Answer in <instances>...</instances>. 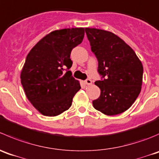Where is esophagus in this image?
Returning <instances> with one entry per match:
<instances>
[{
  "mask_svg": "<svg viewBox=\"0 0 159 159\" xmlns=\"http://www.w3.org/2000/svg\"><path fill=\"white\" fill-rule=\"evenodd\" d=\"M85 83H86V85H88V86H90V85H92V80L90 79H87L85 80Z\"/></svg>",
  "mask_w": 159,
  "mask_h": 159,
  "instance_id": "34e87169",
  "label": "esophagus"
}]
</instances>
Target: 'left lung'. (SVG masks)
Returning a JSON list of instances; mask_svg holds the SVG:
<instances>
[{"label":"left lung","instance_id":"left-lung-1","mask_svg":"<svg viewBox=\"0 0 159 159\" xmlns=\"http://www.w3.org/2000/svg\"><path fill=\"white\" fill-rule=\"evenodd\" d=\"M91 50L98 60V73L103 80L95 82L100 96L93 107L108 116L129 109L139 95L143 66L134 51L111 31L85 28Z\"/></svg>","mask_w":159,"mask_h":159}]
</instances>
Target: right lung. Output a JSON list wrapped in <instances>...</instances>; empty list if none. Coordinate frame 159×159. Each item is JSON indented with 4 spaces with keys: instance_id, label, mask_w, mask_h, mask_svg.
Here are the masks:
<instances>
[{
    "instance_id": "1",
    "label": "right lung",
    "mask_w": 159,
    "mask_h": 159,
    "mask_svg": "<svg viewBox=\"0 0 159 159\" xmlns=\"http://www.w3.org/2000/svg\"><path fill=\"white\" fill-rule=\"evenodd\" d=\"M84 28L56 30L42 38L31 49L21 72L27 98L39 113L54 117L71 107L80 89L72 76L70 54L84 37Z\"/></svg>"
}]
</instances>
